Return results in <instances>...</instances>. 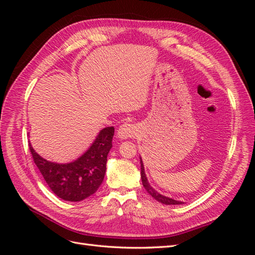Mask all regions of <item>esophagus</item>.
I'll return each instance as SVG.
<instances>
[{
  "mask_svg": "<svg viewBox=\"0 0 255 255\" xmlns=\"http://www.w3.org/2000/svg\"><path fill=\"white\" fill-rule=\"evenodd\" d=\"M136 134L137 128L132 123H123L117 132V136L120 139H128V138L135 137Z\"/></svg>",
  "mask_w": 255,
  "mask_h": 255,
  "instance_id": "esophagus-1",
  "label": "esophagus"
}]
</instances>
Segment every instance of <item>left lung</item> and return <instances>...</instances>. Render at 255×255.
<instances>
[{
    "instance_id": "left-lung-1",
    "label": "left lung",
    "mask_w": 255,
    "mask_h": 255,
    "mask_svg": "<svg viewBox=\"0 0 255 255\" xmlns=\"http://www.w3.org/2000/svg\"><path fill=\"white\" fill-rule=\"evenodd\" d=\"M140 169H141L140 174H141V181H142L143 187L145 188L146 191H148V194L151 195L154 199L156 200V201L163 203V204H166V205H175V204H183L184 203L182 201H176V200H174V199H171V198H168L166 196L160 195L159 192H157L155 189H154L151 186V185L148 182V179H146L145 173H144V167H143V164H142L141 157H140Z\"/></svg>"
}]
</instances>
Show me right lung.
I'll return each mask as SVG.
<instances>
[{"instance_id":"add662e5","label":"right lung","mask_w":255,"mask_h":255,"mask_svg":"<svg viewBox=\"0 0 255 255\" xmlns=\"http://www.w3.org/2000/svg\"><path fill=\"white\" fill-rule=\"evenodd\" d=\"M114 133V127L100 130L90 148L69 164L52 163L42 158L30 143L29 151L34 163L54 194L65 201L78 202L94 195L102 184Z\"/></svg>"}]
</instances>
